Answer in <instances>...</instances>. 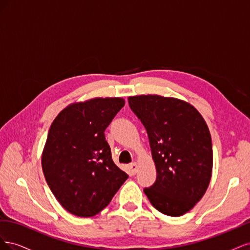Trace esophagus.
Here are the masks:
<instances>
[{"label": "esophagus", "mask_w": 250, "mask_h": 250, "mask_svg": "<svg viewBox=\"0 0 250 250\" xmlns=\"http://www.w3.org/2000/svg\"><path fill=\"white\" fill-rule=\"evenodd\" d=\"M129 168H130L132 174H135V173H137V171H138V164L135 163V162L131 163V164L129 165Z\"/></svg>", "instance_id": "esophagus-1"}]
</instances>
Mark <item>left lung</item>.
I'll use <instances>...</instances> for the list:
<instances>
[{"label":"left lung","instance_id":"1","mask_svg":"<svg viewBox=\"0 0 250 250\" xmlns=\"http://www.w3.org/2000/svg\"><path fill=\"white\" fill-rule=\"evenodd\" d=\"M129 107L149 138L155 183L144 188L161 213L178 217L206 193L213 169L208 127L191 104L175 98L142 95L128 98Z\"/></svg>","mask_w":250,"mask_h":250}]
</instances>
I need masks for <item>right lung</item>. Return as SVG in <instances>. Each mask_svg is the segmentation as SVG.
Instances as JSON below:
<instances>
[{"mask_svg":"<svg viewBox=\"0 0 250 250\" xmlns=\"http://www.w3.org/2000/svg\"><path fill=\"white\" fill-rule=\"evenodd\" d=\"M122 98L74 103L53 121L42 156L44 178L71 214L93 217L128 178L111 158L104 131L124 106Z\"/></svg>","mask_w":250,"mask_h":250,"instance_id":"right-lung-1","label":"right lung"}]
</instances>
